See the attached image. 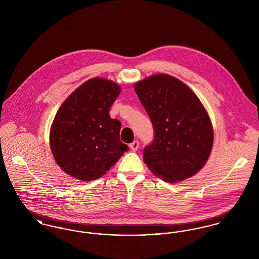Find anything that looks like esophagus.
<instances>
[{
  "instance_id": "obj_1",
  "label": "esophagus",
  "mask_w": 259,
  "mask_h": 259,
  "mask_svg": "<svg viewBox=\"0 0 259 259\" xmlns=\"http://www.w3.org/2000/svg\"><path fill=\"white\" fill-rule=\"evenodd\" d=\"M130 148H131L133 151L138 150V148H139V142H138V141H134L132 144H130Z\"/></svg>"
}]
</instances>
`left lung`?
<instances>
[{
  "label": "left lung",
  "instance_id": "left-lung-1",
  "mask_svg": "<svg viewBox=\"0 0 259 259\" xmlns=\"http://www.w3.org/2000/svg\"><path fill=\"white\" fill-rule=\"evenodd\" d=\"M154 129V140L144 149L149 170L174 184L197 174L209 159L213 129L196 94L179 78L153 74L134 87Z\"/></svg>",
  "mask_w": 259,
  "mask_h": 259
}]
</instances>
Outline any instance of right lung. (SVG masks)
<instances>
[{"label": "right lung", "mask_w": 259, "mask_h": 259, "mask_svg": "<svg viewBox=\"0 0 259 259\" xmlns=\"http://www.w3.org/2000/svg\"><path fill=\"white\" fill-rule=\"evenodd\" d=\"M120 91L112 80L93 77L62 104L50 127V144L67 175L82 182L97 180L129 150L119 139L120 121L109 113Z\"/></svg>", "instance_id": "1"}]
</instances>
